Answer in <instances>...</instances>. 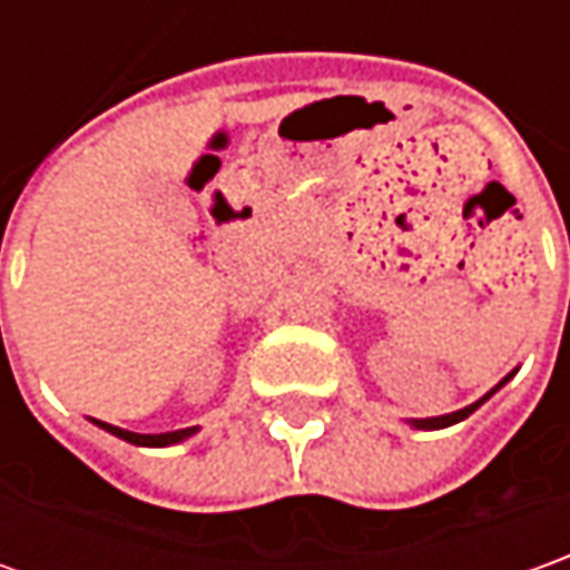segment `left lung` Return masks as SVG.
Wrapping results in <instances>:
<instances>
[{"mask_svg": "<svg viewBox=\"0 0 570 570\" xmlns=\"http://www.w3.org/2000/svg\"><path fill=\"white\" fill-rule=\"evenodd\" d=\"M514 374H518V367H514V371H509V374H505V377H502V381H499L497 386H493V390L487 393V396H480L478 402H471V405H464V409H459V412H449V415H436V417H409V424H412L415 431H440V428H452V424H459V421H464V417L471 415V412H478L480 405H483L487 399L493 396L497 390H502L505 383L512 381Z\"/></svg>", "mask_w": 570, "mask_h": 570, "instance_id": "8db88e82", "label": "left lung"}]
</instances>
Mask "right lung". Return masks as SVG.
<instances>
[{
  "label": "right lung",
  "instance_id": "right-lung-1",
  "mask_svg": "<svg viewBox=\"0 0 570 570\" xmlns=\"http://www.w3.org/2000/svg\"><path fill=\"white\" fill-rule=\"evenodd\" d=\"M92 424L96 428H102L111 436H118L124 443H134V446H174V443H184L189 440L193 433H199V428H184V431H171V433H134V431H124V428H115V424H106V421H96L92 417Z\"/></svg>",
  "mask_w": 570,
  "mask_h": 570
}]
</instances>
